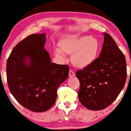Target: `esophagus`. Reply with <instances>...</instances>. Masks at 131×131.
Returning <instances> with one entry per match:
<instances>
[{"label":"esophagus","mask_w":131,"mask_h":131,"mask_svg":"<svg viewBox=\"0 0 131 131\" xmlns=\"http://www.w3.org/2000/svg\"><path fill=\"white\" fill-rule=\"evenodd\" d=\"M75 76V73L74 72V71H73L72 70H70L69 71V76L70 77H72Z\"/></svg>","instance_id":"esophagus-1"}]
</instances>
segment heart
<instances>
[{"label": "heart", "mask_w": 131, "mask_h": 131, "mask_svg": "<svg viewBox=\"0 0 131 131\" xmlns=\"http://www.w3.org/2000/svg\"><path fill=\"white\" fill-rule=\"evenodd\" d=\"M60 48L55 49V55L61 59H64V53H72V61L79 67H85L95 60L100 51V45L96 39L91 36L78 37L69 36L62 39Z\"/></svg>", "instance_id": "heart-1"}]
</instances>
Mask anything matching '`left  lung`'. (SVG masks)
Masks as SVG:
<instances>
[{
	"label": "left lung",
	"mask_w": 131,
	"mask_h": 131,
	"mask_svg": "<svg viewBox=\"0 0 131 131\" xmlns=\"http://www.w3.org/2000/svg\"><path fill=\"white\" fill-rule=\"evenodd\" d=\"M104 43L99 57L82 70L76 71L80 82V103L91 110H100L113 103L126 80L125 55L114 39L104 33Z\"/></svg>",
	"instance_id": "1"
}]
</instances>
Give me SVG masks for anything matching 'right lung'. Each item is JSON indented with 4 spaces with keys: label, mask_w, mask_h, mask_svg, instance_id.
Returning <instances> with one entry per match:
<instances>
[{
    "label": "right lung",
    "mask_w": 131,
    "mask_h": 131,
    "mask_svg": "<svg viewBox=\"0 0 131 131\" xmlns=\"http://www.w3.org/2000/svg\"><path fill=\"white\" fill-rule=\"evenodd\" d=\"M45 36L33 34L23 39L12 49L6 63L10 92L21 105L35 112L51 108L58 88L69 73L68 65L51 62L44 48Z\"/></svg>",
    "instance_id": "right-lung-1"
}]
</instances>
